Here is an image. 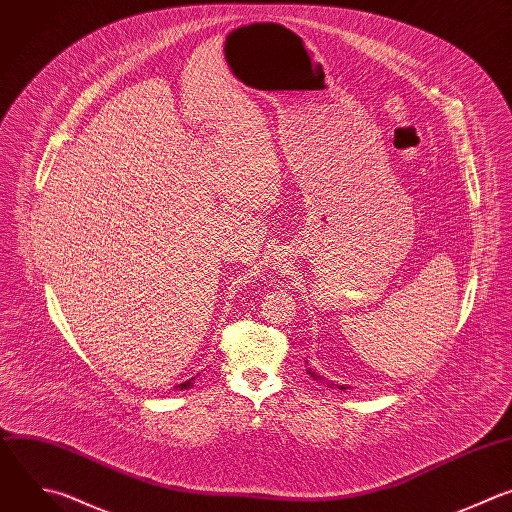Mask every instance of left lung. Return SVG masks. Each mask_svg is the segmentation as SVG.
Returning a JSON list of instances; mask_svg holds the SVG:
<instances>
[{"instance_id":"8db88e82","label":"left lung","mask_w":512,"mask_h":512,"mask_svg":"<svg viewBox=\"0 0 512 512\" xmlns=\"http://www.w3.org/2000/svg\"><path fill=\"white\" fill-rule=\"evenodd\" d=\"M306 373H309L311 377H315V379H321V375H317L315 371H311V369H306ZM329 383V381H327ZM329 387H339V389H347V387H343V385H335V383H329Z\"/></svg>"}]
</instances>
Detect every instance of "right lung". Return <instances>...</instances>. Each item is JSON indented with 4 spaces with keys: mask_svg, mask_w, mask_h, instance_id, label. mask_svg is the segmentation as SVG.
Returning <instances> with one entry per match:
<instances>
[{
    "mask_svg": "<svg viewBox=\"0 0 512 512\" xmlns=\"http://www.w3.org/2000/svg\"><path fill=\"white\" fill-rule=\"evenodd\" d=\"M191 381H193V377H191V379H187L185 383H179L177 387H179V389H189V387H191Z\"/></svg>",
    "mask_w": 512,
    "mask_h": 512,
    "instance_id": "right-lung-1",
    "label": "right lung"
}]
</instances>
